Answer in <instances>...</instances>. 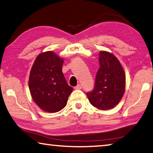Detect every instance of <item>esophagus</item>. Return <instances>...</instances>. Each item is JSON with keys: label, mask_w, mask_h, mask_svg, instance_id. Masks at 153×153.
<instances>
[{"label": "esophagus", "mask_w": 153, "mask_h": 153, "mask_svg": "<svg viewBox=\"0 0 153 153\" xmlns=\"http://www.w3.org/2000/svg\"><path fill=\"white\" fill-rule=\"evenodd\" d=\"M82 85L80 84H79L77 86L75 87V89H76V90H79V89H82Z\"/></svg>", "instance_id": "1"}]
</instances>
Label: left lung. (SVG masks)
Segmentation results:
<instances>
[{"label":"left lung","mask_w":153,"mask_h":153,"mask_svg":"<svg viewBox=\"0 0 153 153\" xmlns=\"http://www.w3.org/2000/svg\"><path fill=\"white\" fill-rule=\"evenodd\" d=\"M100 67L92 91L87 92L92 105L100 110H108L117 105L126 88V76L122 66L112 53L100 51Z\"/></svg>","instance_id":"left-lung-1"}]
</instances>
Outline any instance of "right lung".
Instances as JSON below:
<instances>
[{
	"label": "right lung",
	"instance_id": "obj_1",
	"mask_svg": "<svg viewBox=\"0 0 153 153\" xmlns=\"http://www.w3.org/2000/svg\"><path fill=\"white\" fill-rule=\"evenodd\" d=\"M63 59L52 51L40 53L31 69L29 88L33 101L41 109L56 113L65 107L73 90L62 71Z\"/></svg>",
	"mask_w": 153,
	"mask_h": 153
}]
</instances>
